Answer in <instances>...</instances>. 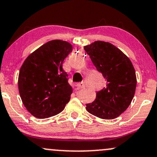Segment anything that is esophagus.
<instances>
[{
	"label": "esophagus",
	"mask_w": 157,
	"mask_h": 157,
	"mask_svg": "<svg viewBox=\"0 0 157 157\" xmlns=\"http://www.w3.org/2000/svg\"><path fill=\"white\" fill-rule=\"evenodd\" d=\"M77 86L78 89H83V88H85V84L83 82H81V83H78L77 84Z\"/></svg>",
	"instance_id": "esophagus-1"
}]
</instances>
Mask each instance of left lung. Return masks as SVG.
<instances>
[{"label":"left lung","mask_w":157,"mask_h":157,"mask_svg":"<svg viewBox=\"0 0 157 157\" xmlns=\"http://www.w3.org/2000/svg\"><path fill=\"white\" fill-rule=\"evenodd\" d=\"M92 63L106 80V86L96 98L86 104L89 113L104 120H113L125 111L134 97L136 75L130 59L108 42L95 41L84 47Z\"/></svg>","instance_id":"1"}]
</instances>
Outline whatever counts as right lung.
<instances>
[{
	"instance_id": "obj_1",
	"label": "right lung",
	"mask_w": 157,
	"mask_h": 157,
	"mask_svg": "<svg viewBox=\"0 0 157 157\" xmlns=\"http://www.w3.org/2000/svg\"><path fill=\"white\" fill-rule=\"evenodd\" d=\"M71 44L61 40L46 43L30 54L19 71L18 86L23 105L34 117L58 114L70 101L72 87L62 68Z\"/></svg>"
}]
</instances>
